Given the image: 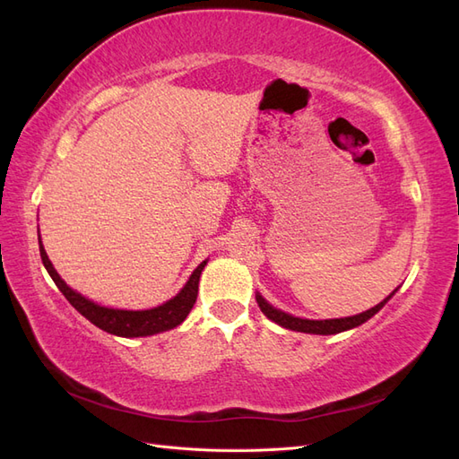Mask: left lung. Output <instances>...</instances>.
Returning <instances> with one entry per match:
<instances>
[{
	"instance_id": "8db88e82",
	"label": "left lung",
	"mask_w": 459,
	"mask_h": 459,
	"mask_svg": "<svg viewBox=\"0 0 459 459\" xmlns=\"http://www.w3.org/2000/svg\"><path fill=\"white\" fill-rule=\"evenodd\" d=\"M394 293H396V289L383 302H379L377 307H373V308H369L362 314L351 316V317H339V319H302V317H295V316L285 314L281 310L270 307V304L264 300L260 295H256V302H258L260 310L266 314L272 319V322L280 324L285 329L300 331V333H314V335H335V333L352 329V327H358V325H362L364 322H368L371 316H375L385 307L386 300L391 299Z\"/></svg>"
}]
</instances>
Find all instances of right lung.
<instances>
[{
  "mask_svg": "<svg viewBox=\"0 0 459 459\" xmlns=\"http://www.w3.org/2000/svg\"><path fill=\"white\" fill-rule=\"evenodd\" d=\"M39 256H41V262H44L48 273L51 275V280L55 281V285L59 287L65 299L71 302L82 316L90 319L93 325H97L107 333H113V335H118V337H147V335H155V333H160V331L174 329L176 325L182 324L187 317V314L191 312L193 304H195V300H197L199 277H201L203 268L206 266V260L201 262L197 270L191 273L186 287L179 290L174 299L160 304V307H157V308L115 310V308L100 307V304L88 300L86 297H82L80 293H76V290L68 287L61 280V275L55 272L53 264L49 262V258L44 251V245H41V239H39Z\"/></svg>",
  "mask_w": 459,
  "mask_h": 459,
  "instance_id": "1",
  "label": "right lung"
}]
</instances>
